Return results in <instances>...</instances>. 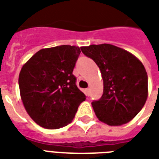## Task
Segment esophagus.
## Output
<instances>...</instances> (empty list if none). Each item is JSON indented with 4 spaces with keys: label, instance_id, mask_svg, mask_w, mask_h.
Listing matches in <instances>:
<instances>
[{
    "label": "esophagus",
    "instance_id": "34e87169",
    "mask_svg": "<svg viewBox=\"0 0 159 159\" xmlns=\"http://www.w3.org/2000/svg\"><path fill=\"white\" fill-rule=\"evenodd\" d=\"M85 93H86V95H87V96H89V95H90V89H86Z\"/></svg>",
    "mask_w": 159,
    "mask_h": 159
}]
</instances>
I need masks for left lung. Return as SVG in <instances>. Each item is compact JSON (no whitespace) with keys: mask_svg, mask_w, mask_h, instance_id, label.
<instances>
[{"mask_svg":"<svg viewBox=\"0 0 159 159\" xmlns=\"http://www.w3.org/2000/svg\"><path fill=\"white\" fill-rule=\"evenodd\" d=\"M93 60L103 81V93L92 103L99 120L109 125H121L141 111L148 98V74L136 56L121 48L109 44L81 47Z\"/></svg>","mask_w":159,"mask_h":159,"instance_id":"8db88e82","label":"left lung"}]
</instances>
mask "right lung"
I'll return each mask as SVG.
<instances>
[{"mask_svg":"<svg viewBox=\"0 0 159 159\" xmlns=\"http://www.w3.org/2000/svg\"><path fill=\"white\" fill-rule=\"evenodd\" d=\"M81 50L60 45L42 49L21 69L20 95L34 121L46 129H59L72 121L85 94L72 74Z\"/></svg>","mask_w":159,"mask_h":159,"instance_id":"1","label":"right lung"}]
</instances>
